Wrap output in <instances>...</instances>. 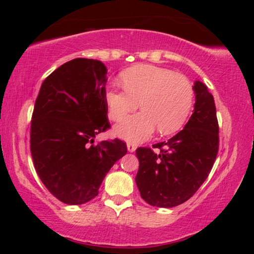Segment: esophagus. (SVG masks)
<instances>
[{"label":"esophagus","instance_id":"1","mask_svg":"<svg viewBox=\"0 0 254 254\" xmlns=\"http://www.w3.org/2000/svg\"><path fill=\"white\" fill-rule=\"evenodd\" d=\"M127 151L128 152H134L135 151V149H136V147L133 143H131V142H128L127 144Z\"/></svg>","mask_w":254,"mask_h":254}]
</instances>
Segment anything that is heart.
Listing matches in <instances>:
<instances>
[{
  "instance_id": "b5f03b06",
  "label": "heart",
  "mask_w": 254,
  "mask_h": 254,
  "mask_svg": "<svg viewBox=\"0 0 254 254\" xmlns=\"http://www.w3.org/2000/svg\"><path fill=\"white\" fill-rule=\"evenodd\" d=\"M124 88L109 85L104 100L109 117L119 121L134 111L140 102L142 111L123 119L115 133L130 142L149 139L157 130L171 134L183 127L194 103V89L186 77L152 65H137L121 75Z\"/></svg>"
}]
</instances>
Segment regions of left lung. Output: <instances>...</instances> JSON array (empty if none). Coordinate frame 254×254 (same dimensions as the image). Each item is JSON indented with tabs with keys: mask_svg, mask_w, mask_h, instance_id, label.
<instances>
[{
	"mask_svg": "<svg viewBox=\"0 0 254 254\" xmlns=\"http://www.w3.org/2000/svg\"><path fill=\"white\" fill-rule=\"evenodd\" d=\"M194 113L182 131L159 149L137 148L135 183L151 206L169 208L185 203L208 177L218 152V122L214 97L201 81H195Z\"/></svg>",
	"mask_w": 254,
	"mask_h": 254,
	"instance_id": "left-lung-1",
	"label": "left lung"
}]
</instances>
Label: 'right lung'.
<instances>
[{
	"instance_id": "1",
	"label": "right lung",
	"mask_w": 254,
	"mask_h": 254,
	"mask_svg": "<svg viewBox=\"0 0 254 254\" xmlns=\"http://www.w3.org/2000/svg\"><path fill=\"white\" fill-rule=\"evenodd\" d=\"M106 74L100 60L72 59L44 80L34 104L30 130L34 168L51 194L68 205L97 196L106 174L127 151L119 139L94 143L111 127Z\"/></svg>"
}]
</instances>
